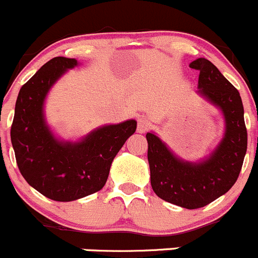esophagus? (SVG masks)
Wrapping results in <instances>:
<instances>
[{
  "instance_id": "1",
  "label": "esophagus",
  "mask_w": 258,
  "mask_h": 258,
  "mask_svg": "<svg viewBox=\"0 0 258 258\" xmlns=\"http://www.w3.org/2000/svg\"><path fill=\"white\" fill-rule=\"evenodd\" d=\"M149 128H150L149 120H148L147 118H144V116H140V118L138 119V125H137L138 132L145 133Z\"/></svg>"
}]
</instances>
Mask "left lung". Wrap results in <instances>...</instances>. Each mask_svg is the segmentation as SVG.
Returning a JSON list of instances; mask_svg holds the SVG:
<instances>
[{"label": "left lung", "instance_id": "left-lung-1", "mask_svg": "<svg viewBox=\"0 0 258 258\" xmlns=\"http://www.w3.org/2000/svg\"><path fill=\"white\" fill-rule=\"evenodd\" d=\"M190 68L200 71V93L223 111L226 134L211 158L198 164L177 159L152 133L147 134L150 183L165 202L196 210L228 192L236 183L247 150V129L238 90L207 58H197Z\"/></svg>", "mask_w": 258, "mask_h": 258}]
</instances>
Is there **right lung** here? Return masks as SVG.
<instances>
[{
	"label": "right lung",
	"mask_w": 258,
	"mask_h": 258,
	"mask_svg": "<svg viewBox=\"0 0 258 258\" xmlns=\"http://www.w3.org/2000/svg\"><path fill=\"white\" fill-rule=\"evenodd\" d=\"M75 58L58 56L45 63L20 89L11 125L17 167L31 187L57 202H70L105 185L115 155L137 129L128 120L95 130L80 143L57 142L46 126L42 104L48 89Z\"/></svg>",
	"instance_id": "add662e5"
}]
</instances>
